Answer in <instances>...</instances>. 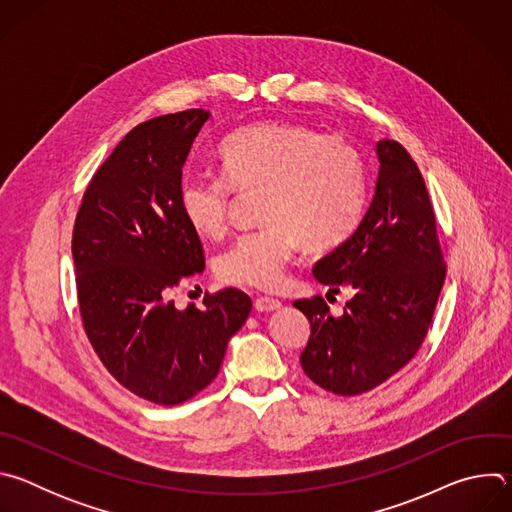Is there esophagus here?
Wrapping results in <instances>:
<instances>
[{
  "mask_svg": "<svg viewBox=\"0 0 512 512\" xmlns=\"http://www.w3.org/2000/svg\"><path fill=\"white\" fill-rule=\"evenodd\" d=\"M281 308V302L275 300V298H267V296H261L255 300V310L257 312H275Z\"/></svg>",
  "mask_w": 512,
  "mask_h": 512,
  "instance_id": "obj_1",
  "label": "esophagus"
}]
</instances>
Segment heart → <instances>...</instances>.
<instances>
[{
    "instance_id": "heart-1",
    "label": "heart",
    "mask_w": 512,
    "mask_h": 512,
    "mask_svg": "<svg viewBox=\"0 0 512 512\" xmlns=\"http://www.w3.org/2000/svg\"><path fill=\"white\" fill-rule=\"evenodd\" d=\"M225 176H186L178 188L188 227L227 231L233 188L259 190L263 229L241 235L216 261L221 281L273 289L296 247L326 251L354 229L364 204V162L354 143L296 121L257 123L221 145Z\"/></svg>"
}]
</instances>
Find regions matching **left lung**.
I'll return each mask as SVG.
<instances>
[{"mask_svg": "<svg viewBox=\"0 0 512 512\" xmlns=\"http://www.w3.org/2000/svg\"><path fill=\"white\" fill-rule=\"evenodd\" d=\"M375 152L379 172L360 221L314 265L322 285L354 296L340 316L320 296L294 302L310 320L304 373L344 397L375 389L415 356L446 277L417 164L393 139L377 141Z\"/></svg>", "mask_w": 512, "mask_h": 512, "instance_id": "obj_1", "label": "left lung"}]
</instances>
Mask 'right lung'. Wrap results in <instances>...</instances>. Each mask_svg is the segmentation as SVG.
Returning <instances> with one entry per match:
<instances>
[{
  "label": "right lung",
  "instance_id": "obj_1",
  "mask_svg": "<svg viewBox=\"0 0 512 512\" xmlns=\"http://www.w3.org/2000/svg\"><path fill=\"white\" fill-rule=\"evenodd\" d=\"M210 113L139 123L93 176L72 231L81 316L107 371L131 393L178 405L221 371L251 298L227 287L178 310L170 291L204 269L178 204L182 168Z\"/></svg>",
  "mask_w": 512,
  "mask_h": 512
}]
</instances>
